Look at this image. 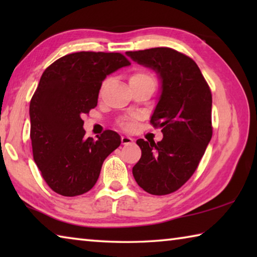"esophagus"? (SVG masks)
<instances>
[{
	"label": "esophagus",
	"instance_id": "esophagus-1",
	"mask_svg": "<svg viewBox=\"0 0 257 257\" xmlns=\"http://www.w3.org/2000/svg\"><path fill=\"white\" fill-rule=\"evenodd\" d=\"M134 142V138L133 137H129V136H125L123 135L122 137H121V143H122L123 145H128V144H132Z\"/></svg>",
	"mask_w": 257,
	"mask_h": 257
}]
</instances>
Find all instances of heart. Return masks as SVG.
<instances>
[{"label": "heart", "mask_w": 257, "mask_h": 257, "mask_svg": "<svg viewBox=\"0 0 257 257\" xmlns=\"http://www.w3.org/2000/svg\"><path fill=\"white\" fill-rule=\"evenodd\" d=\"M129 80L130 81H141V80H153L154 81L153 77L149 75L147 72H144V71H138V72L133 73V75L130 76ZM105 84H106V81H104L102 87L105 86ZM120 124H121V127L124 128V129H133L134 128V122H133V120H130V119L121 120Z\"/></svg>", "instance_id": "1"}]
</instances>
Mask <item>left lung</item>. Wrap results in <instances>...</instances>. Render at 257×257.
<instances>
[{
  "mask_svg": "<svg viewBox=\"0 0 257 257\" xmlns=\"http://www.w3.org/2000/svg\"><path fill=\"white\" fill-rule=\"evenodd\" d=\"M138 64L153 69L161 95L151 123L163 139H138L142 158L133 168L139 187L168 195L193 176L212 138V94L195 61L170 47L125 52Z\"/></svg>",
  "mask_w": 257,
  "mask_h": 257,
  "instance_id": "1",
  "label": "left lung"
}]
</instances>
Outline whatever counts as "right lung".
I'll return each instance as SVG.
<instances>
[{"label": "right lung", "mask_w": 257, "mask_h": 257, "mask_svg": "<svg viewBox=\"0 0 257 257\" xmlns=\"http://www.w3.org/2000/svg\"><path fill=\"white\" fill-rule=\"evenodd\" d=\"M128 66L121 53L77 52L43 72L30 101V139L35 163L55 193L72 197L92 189L104 160L120 146L113 130L85 138L81 116L97 105L106 76Z\"/></svg>", "instance_id": "1"}]
</instances>
